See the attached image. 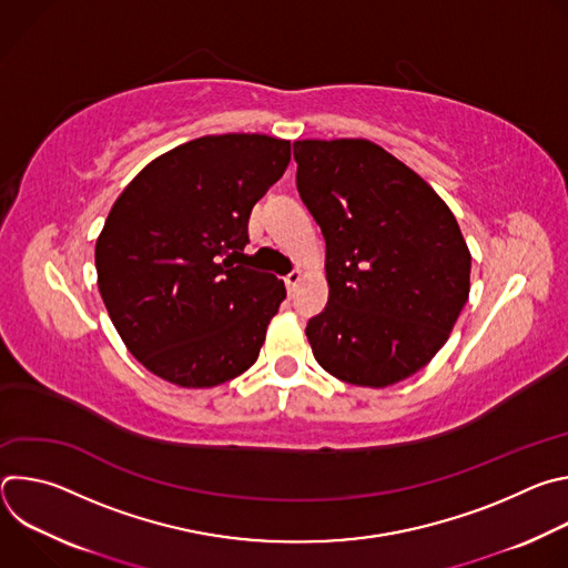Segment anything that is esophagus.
I'll return each mask as SVG.
<instances>
[{
    "mask_svg": "<svg viewBox=\"0 0 568 568\" xmlns=\"http://www.w3.org/2000/svg\"><path fill=\"white\" fill-rule=\"evenodd\" d=\"M301 278H303V270H294V272H290V274L285 276L287 290H290V292H294V290H296V285L301 283Z\"/></svg>",
    "mask_w": 568,
    "mask_h": 568,
    "instance_id": "1",
    "label": "esophagus"
}]
</instances>
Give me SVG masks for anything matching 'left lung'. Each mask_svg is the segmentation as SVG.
Here are the masks:
<instances>
[{
  "label": "left lung",
  "mask_w": 568,
  "mask_h": 568,
  "mask_svg": "<svg viewBox=\"0 0 568 568\" xmlns=\"http://www.w3.org/2000/svg\"><path fill=\"white\" fill-rule=\"evenodd\" d=\"M296 189L326 237L328 305L305 335L342 382L425 368L469 296L471 254L443 197L368 139L294 141Z\"/></svg>",
  "instance_id": "obj_1"
}]
</instances>
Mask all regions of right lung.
Segmentation results:
<instances>
[{"label": "right lung", "instance_id": "obj_1", "mask_svg": "<svg viewBox=\"0 0 568 568\" xmlns=\"http://www.w3.org/2000/svg\"><path fill=\"white\" fill-rule=\"evenodd\" d=\"M290 141L215 134L152 159L97 240L99 290L125 348L156 377L211 388L258 359L285 283L240 258Z\"/></svg>", "mask_w": 568, "mask_h": 568}]
</instances>
